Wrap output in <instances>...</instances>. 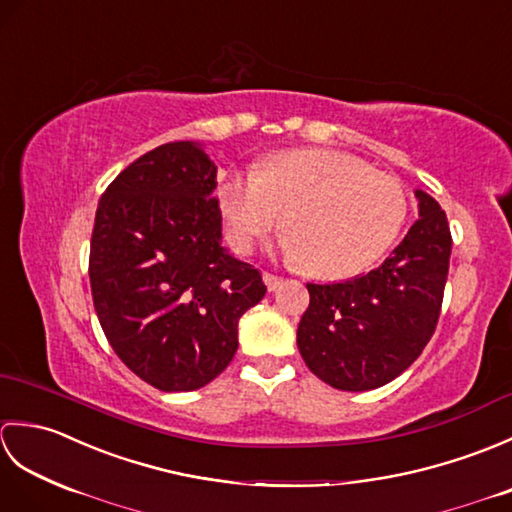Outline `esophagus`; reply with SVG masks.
Listing matches in <instances>:
<instances>
[{"instance_id":"1","label":"esophagus","mask_w":512,"mask_h":512,"mask_svg":"<svg viewBox=\"0 0 512 512\" xmlns=\"http://www.w3.org/2000/svg\"><path fill=\"white\" fill-rule=\"evenodd\" d=\"M264 284L268 286V290H277L281 284H284V277L275 273H264Z\"/></svg>"}]
</instances>
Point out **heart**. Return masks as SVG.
Masks as SVG:
<instances>
[{
	"label": "heart",
	"instance_id": "1",
	"mask_svg": "<svg viewBox=\"0 0 512 512\" xmlns=\"http://www.w3.org/2000/svg\"><path fill=\"white\" fill-rule=\"evenodd\" d=\"M217 202L231 242L248 253L277 231L288 255L312 277L347 279L372 268L396 244L409 217L400 180L330 149H292L259 173H228Z\"/></svg>",
	"mask_w": 512,
	"mask_h": 512
}]
</instances>
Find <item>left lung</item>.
Masks as SVG:
<instances>
[{
    "mask_svg": "<svg viewBox=\"0 0 512 512\" xmlns=\"http://www.w3.org/2000/svg\"><path fill=\"white\" fill-rule=\"evenodd\" d=\"M416 195L420 217L383 266L343 284H308L297 345L310 372L334 389L387 385L436 332L453 239L440 204Z\"/></svg>",
    "mask_w": 512,
    "mask_h": 512,
    "instance_id": "1",
    "label": "left lung"
}]
</instances>
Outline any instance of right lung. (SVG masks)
I'll return each instance as SVG.
<instances>
[{
	"label": "right lung",
	"mask_w": 512,
	"mask_h": 512,
	"mask_svg": "<svg viewBox=\"0 0 512 512\" xmlns=\"http://www.w3.org/2000/svg\"><path fill=\"white\" fill-rule=\"evenodd\" d=\"M217 167L180 140L110 182L90 242L96 317L118 358L160 391H193L237 352L239 317L266 295L262 273L220 246Z\"/></svg>",
	"instance_id": "obj_1"
}]
</instances>
